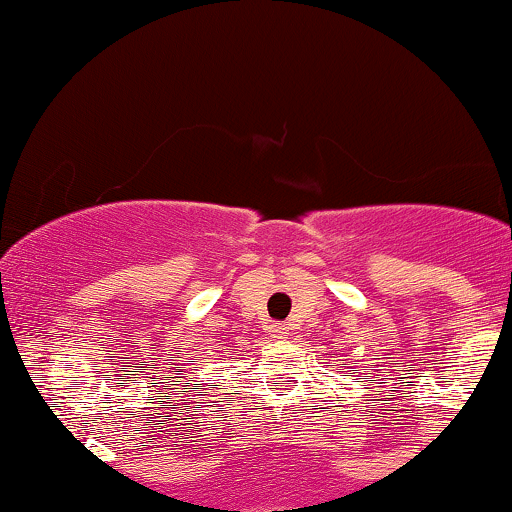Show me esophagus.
<instances>
[{
  "mask_svg": "<svg viewBox=\"0 0 512 512\" xmlns=\"http://www.w3.org/2000/svg\"><path fill=\"white\" fill-rule=\"evenodd\" d=\"M286 333H289V328H286L284 324H270V328H268V335L275 340H282Z\"/></svg>",
  "mask_w": 512,
  "mask_h": 512,
  "instance_id": "34e87169",
  "label": "esophagus"
}]
</instances>
